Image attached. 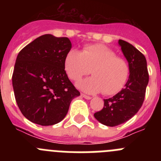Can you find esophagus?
<instances>
[{"label":"esophagus","mask_w":161,"mask_h":161,"mask_svg":"<svg viewBox=\"0 0 161 161\" xmlns=\"http://www.w3.org/2000/svg\"><path fill=\"white\" fill-rule=\"evenodd\" d=\"M80 96L82 97H84V98H85V99H87V100H90L91 98V97L90 96H87V95H85V94H83V93H81V94H80Z\"/></svg>","instance_id":"esophagus-1"}]
</instances>
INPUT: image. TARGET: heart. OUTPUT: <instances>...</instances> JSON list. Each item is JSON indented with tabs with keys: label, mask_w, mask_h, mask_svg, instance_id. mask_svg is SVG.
Here are the masks:
<instances>
[{
	"label": "heart",
	"mask_w": 161,
	"mask_h": 161,
	"mask_svg": "<svg viewBox=\"0 0 161 161\" xmlns=\"http://www.w3.org/2000/svg\"><path fill=\"white\" fill-rule=\"evenodd\" d=\"M64 68L67 76L74 81L89 73L91 68L93 76L78 82V88L88 93L103 92L105 95L119 93L130 72L127 62L102 44L88 45L81 52L69 50L64 57Z\"/></svg>",
	"instance_id": "1"
}]
</instances>
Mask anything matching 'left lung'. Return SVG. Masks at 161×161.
Instances as JSON below:
<instances>
[{"instance_id": "8db88e82", "label": "left lung", "mask_w": 161, "mask_h": 161, "mask_svg": "<svg viewBox=\"0 0 161 161\" xmlns=\"http://www.w3.org/2000/svg\"><path fill=\"white\" fill-rule=\"evenodd\" d=\"M119 45L128 62L130 75L125 87L113 97L104 99L103 109L94 114L95 119L107 126L124 123L137 114L143 105L149 80L144 55L126 41L119 39Z\"/></svg>"}]
</instances>
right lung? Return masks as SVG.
I'll return each instance as SVG.
<instances>
[{
	"mask_svg": "<svg viewBox=\"0 0 161 161\" xmlns=\"http://www.w3.org/2000/svg\"><path fill=\"white\" fill-rule=\"evenodd\" d=\"M72 48L66 37H38L17 56L12 76L17 104L28 120L52 126L63 120L74 98L80 96L64 68Z\"/></svg>",
	"mask_w": 161,
	"mask_h": 161,
	"instance_id": "obj_1",
	"label": "right lung"
}]
</instances>
